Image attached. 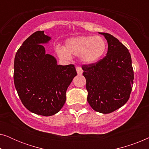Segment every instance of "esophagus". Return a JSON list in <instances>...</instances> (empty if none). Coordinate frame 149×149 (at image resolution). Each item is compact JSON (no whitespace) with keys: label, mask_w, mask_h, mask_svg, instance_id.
Returning <instances> with one entry per match:
<instances>
[{"label":"esophagus","mask_w":149,"mask_h":149,"mask_svg":"<svg viewBox=\"0 0 149 149\" xmlns=\"http://www.w3.org/2000/svg\"><path fill=\"white\" fill-rule=\"evenodd\" d=\"M76 70H77V74H83V69L81 68V67H79V66H77V68H76Z\"/></svg>","instance_id":"esophagus-1"}]
</instances>
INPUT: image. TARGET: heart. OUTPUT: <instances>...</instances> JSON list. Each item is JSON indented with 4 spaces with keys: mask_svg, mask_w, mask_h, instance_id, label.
Listing matches in <instances>:
<instances>
[{
    "mask_svg": "<svg viewBox=\"0 0 149 149\" xmlns=\"http://www.w3.org/2000/svg\"><path fill=\"white\" fill-rule=\"evenodd\" d=\"M107 49L105 40L100 36H81L68 38L65 47L56 48L58 56L63 60H70L72 56H78L81 62L93 64L100 60Z\"/></svg>",
    "mask_w": 149,
    "mask_h": 149,
    "instance_id": "heart-1",
    "label": "heart"
}]
</instances>
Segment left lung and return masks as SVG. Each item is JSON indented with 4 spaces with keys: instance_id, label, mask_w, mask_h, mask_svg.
Masks as SVG:
<instances>
[{
    "instance_id": "left-lung-1",
    "label": "left lung",
    "mask_w": 149,
    "mask_h": 149,
    "mask_svg": "<svg viewBox=\"0 0 149 149\" xmlns=\"http://www.w3.org/2000/svg\"><path fill=\"white\" fill-rule=\"evenodd\" d=\"M108 42V52L95 64L82 66L88 92L87 102L94 111L108 114L129 100L134 71L129 51L111 34L99 32Z\"/></svg>"
}]
</instances>
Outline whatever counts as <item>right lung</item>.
<instances>
[{
	"label": "right lung",
	"mask_w": 149,
	"mask_h": 149,
	"mask_svg": "<svg viewBox=\"0 0 149 149\" xmlns=\"http://www.w3.org/2000/svg\"><path fill=\"white\" fill-rule=\"evenodd\" d=\"M52 38L37 31L30 35L16 53L14 84L24 107L32 113L54 115L66 102V90L77 76L74 65H58L42 45Z\"/></svg>",
	"instance_id": "right-lung-1"
}]
</instances>
